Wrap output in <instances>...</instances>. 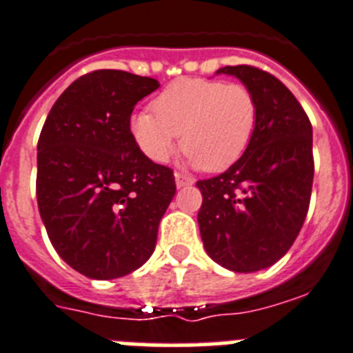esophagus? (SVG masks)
Listing matches in <instances>:
<instances>
[{"mask_svg":"<svg viewBox=\"0 0 353 353\" xmlns=\"http://www.w3.org/2000/svg\"><path fill=\"white\" fill-rule=\"evenodd\" d=\"M194 185V179L192 177H186L183 174H176V186L177 188H183V186Z\"/></svg>","mask_w":353,"mask_h":353,"instance_id":"34e87169","label":"esophagus"}]
</instances>
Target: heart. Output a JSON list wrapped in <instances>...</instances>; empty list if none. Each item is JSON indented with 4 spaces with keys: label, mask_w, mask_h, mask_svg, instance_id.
<instances>
[{
    "label": "heart",
    "mask_w": 353,
    "mask_h": 353,
    "mask_svg": "<svg viewBox=\"0 0 353 353\" xmlns=\"http://www.w3.org/2000/svg\"><path fill=\"white\" fill-rule=\"evenodd\" d=\"M149 111L129 120L132 141L145 158L167 163L181 134L192 165L217 172L241 159L253 140L259 103L244 84L208 79H179L167 85Z\"/></svg>",
    "instance_id": "1"
}]
</instances>
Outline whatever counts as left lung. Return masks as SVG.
I'll return each instance as SVG.
<instances>
[{"instance_id": "8db88e82", "label": "left lung", "mask_w": 353, "mask_h": 353, "mask_svg": "<svg viewBox=\"0 0 353 353\" xmlns=\"http://www.w3.org/2000/svg\"><path fill=\"white\" fill-rule=\"evenodd\" d=\"M253 91L259 120L241 159L219 176L197 181L204 250L235 272L265 269L291 250L309 212L314 179L312 125L276 77L254 66H226Z\"/></svg>"}]
</instances>
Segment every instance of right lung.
<instances>
[{
	"mask_svg": "<svg viewBox=\"0 0 353 353\" xmlns=\"http://www.w3.org/2000/svg\"><path fill=\"white\" fill-rule=\"evenodd\" d=\"M159 82L121 70L82 75L53 103L37 143V204L64 262L94 280L125 276L154 253L176 195L174 172L140 152L132 109Z\"/></svg>",
	"mask_w": 353,
	"mask_h": 353,
	"instance_id": "obj_1",
	"label": "right lung"
}]
</instances>
